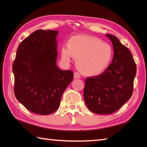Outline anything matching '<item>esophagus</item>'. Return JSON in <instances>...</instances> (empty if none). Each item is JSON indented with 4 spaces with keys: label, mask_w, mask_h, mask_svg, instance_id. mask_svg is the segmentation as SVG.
I'll return each instance as SVG.
<instances>
[{
    "label": "esophagus",
    "mask_w": 147,
    "mask_h": 147,
    "mask_svg": "<svg viewBox=\"0 0 147 147\" xmlns=\"http://www.w3.org/2000/svg\"><path fill=\"white\" fill-rule=\"evenodd\" d=\"M80 78V75L78 73H74V79H77V78Z\"/></svg>",
    "instance_id": "1"
}]
</instances>
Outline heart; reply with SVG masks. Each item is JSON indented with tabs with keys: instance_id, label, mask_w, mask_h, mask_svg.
I'll return each instance as SVG.
<instances>
[{
	"instance_id": "obj_1",
	"label": "heart",
	"mask_w": 147,
	"mask_h": 147,
	"mask_svg": "<svg viewBox=\"0 0 147 147\" xmlns=\"http://www.w3.org/2000/svg\"><path fill=\"white\" fill-rule=\"evenodd\" d=\"M112 49L98 38L79 35L71 38L67 47L61 49V58L70 61L71 56L76 60V67L84 76L100 75L108 67L112 58Z\"/></svg>"
}]
</instances>
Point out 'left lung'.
I'll return each instance as SVG.
<instances>
[{
	"label": "left lung",
	"mask_w": 147,
	"mask_h": 147,
	"mask_svg": "<svg viewBox=\"0 0 147 147\" xmlns=\"http://www.w3.org/2000/svg\"><path fill=\"white\" fill-rule=\"evenodd\" d=\"M113 45L111 63L100 75L86 79L84 98L89 110L97 114H111L131 96L136 65L127 47L118 38L106 34Z\"/></svg>",
	"instance_id": "1"
}]
</instances>
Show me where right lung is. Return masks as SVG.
<instances>
[{"label":"right lung","instance_id":"obj_1","mask_svg":"<svg viewBox=\"0 0 147 147\" xmlns=\"http://www.w3.org/2000/svg\"><path fill=\"white\" fill-rule=\"evenodd\" d=\"M57 30H38L19 44L13 64L14 93L32 112L49 115L58 109L63 92L73 79L72 71L56 65Z\"/></svg>","mask_w":147,"mask_h":147}]
</instances>
